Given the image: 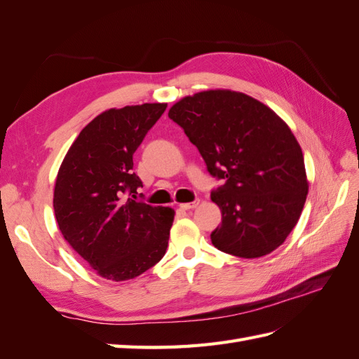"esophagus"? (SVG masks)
<instances>
[{"label":"esophagus","instance_id":"esophagus-1","mask_svg":"<svg viewBox=\"0 0 359 359\" xmlns=\"http://www.w3.org/2000/svg\"><path fill=\"white\" fill-rule=\"evenodd\" d=\"M198 205H199V201H193V202L180 203V208H182V210H191V208H196Z\"/></svg>","mask_w":359,"mask_h":359}]
</instances>
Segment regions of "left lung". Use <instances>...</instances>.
I'll return each mask as SVG.
<instances>
[{
  "label": "left lung",
  "instance_id": "8db88e82",
  "mask_svg": "<svg viewBox=\"0 0 359 359\" xmlns=\"http://www.w3.org/2000/svg\"><path fill=\"white\" fill-rule=\"evenodd\" d=\"M169 118L224 184L211 191L222 224L214 247L238 257L265 256L298 223L309 182L302 151L287 124L253 97L210 90L184 97Z\"/></svg>",
  "mask_w": 359,
  "mask_h": 359
}]
</instances>
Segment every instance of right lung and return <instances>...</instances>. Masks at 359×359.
Returning a JSON list of instances; mask_svg holds the SVG:
<instances>
[{"label": "right lung", "mask_w": 359, "mask_h": 359, "mask_svg": "<svg viewBox=\"0 0 359 359\" xmlns=\"http://www.w3.org/2000/svg\"><path fill=\"white\" fill-rule=\"evenodd\" d=\"M166 103L109 109L86 126L62 160L53 191L58 227L103 278L124 281L165 256L175 211L136 198L133 154Z\"/></svg>", "instance_id": "right-lung-1"}]
</instances>
